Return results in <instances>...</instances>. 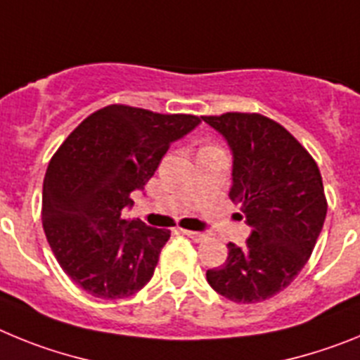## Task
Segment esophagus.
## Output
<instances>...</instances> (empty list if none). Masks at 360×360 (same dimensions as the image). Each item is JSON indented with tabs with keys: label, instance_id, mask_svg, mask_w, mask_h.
Segmentation results:
<instances>
[{
	"label": "esophagus",
	"instance_id": "34e87169",
	"mask_svg": "<svg viewBox=\"0 0 360 360\" xmlns=\"http://www.w3.org/2000/svg\"><path fill=\"white\" fill-rule=\"evenodd\" d=\"M184 234H186V236H189L193 241H203L205 238H207L205 234H203V232H196V231H184Z\"/></svg>",
	"mask_w": 360,
	"mask_h": 360
}]
</instances>
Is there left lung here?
I'll return each mask as SVG.
<instances>
[{
	"label": "left lung",
	"mask_w": 360,
	"mask_h": 360,
	"mask_svg": "<svg viewBox=\"0 0 360 360\" xmlns=\"http://www.w3.org/2000/svg\"><path fill=\"white\" fill-rule=\"evenodd\" d=\"M232 149V202L252 227L247 247L207 270V281L234 303H259L287 288L307 265L328 202L310 153L281 124L262 113L203 115Z\"/></svg>",
	"instance_id": "obj_1"
}]
</instances>
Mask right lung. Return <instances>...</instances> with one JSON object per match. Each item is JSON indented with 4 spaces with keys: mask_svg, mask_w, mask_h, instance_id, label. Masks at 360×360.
<instances>
[{
    "mask_svg": "<svg viewBox=\"0 0 360 360\" xmlns=\"http://www.w3.org/2000/svg\"><path fill=\"white\" fill-rule=\"evenodd\" d=\"M198 124L196 115L110 104L57 149L43 182V229L57 263L82 290L122 299L153 278L171 231L126 219L122 209L169 146Z\"/></svg>",
    "mask_w": 360,
    "mask_h": 360,
    "instance_id": "obj_1",
    "label": "right lung"
}]
</instances>
